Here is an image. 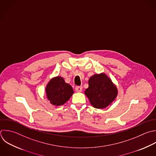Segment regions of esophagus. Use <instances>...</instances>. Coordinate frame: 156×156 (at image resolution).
<instances>
[{
  "mask_svg": "<svg viewBox=\"0 0 156 156\" xmlns=\"http://www.w3.org/2000/svg\"><path fill=\"white\" fill-rule=\"evenodd\" d=\"M75 90H76V91L77 92V93H80L82 92V86H78V87H76L75 88Z\"/></svg>",
  "mask_w": 156,
  "mask_h": 156,
  "instance_id": "obj_1",
  "label": "esophagus"
}]
</instances>
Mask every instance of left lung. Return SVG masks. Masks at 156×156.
<instances>
[{"label": "left lung", "mask_w": 156, "mask_h": 156, "mask_svg": "<svg viewBox=\"0 0 156 156\" xmlns=\"http://www.w3.org/2000/svg\"><path fill=\"white\" fill-rule=\"evenodd\" d=\"M118 91L115 84L104 73L95 74L88 80L85 94L91 105L99 109L105 108L115 101Z\"/></svg>", "instance_id": "1"}]
</instances>
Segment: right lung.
<instances>
[{"instance_id": "add662e5", "label": "right lung", "mask_w": 156, "mask_h": 156, "mask_svg": "<svg viewBox=\"0 0 156 156\" xmlns=\"http://www.w3.org/2000/svg\"><path fill=\"white\" fill-rule=\"evenodd\" d=\"M46 94L51 104L60 106L65 104L74 94L72 87L61 76L52 78L46 87Z\"/></svg>"}]
</instances>
